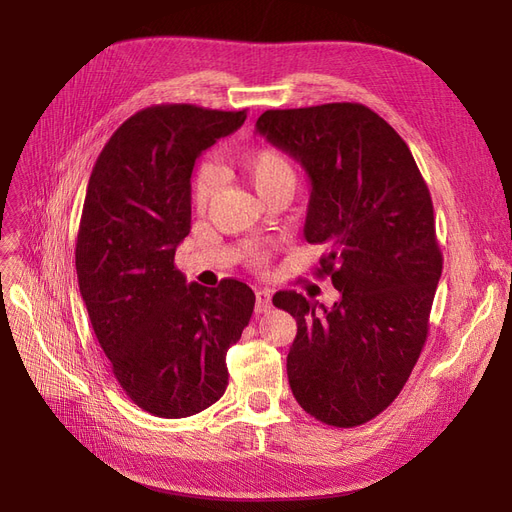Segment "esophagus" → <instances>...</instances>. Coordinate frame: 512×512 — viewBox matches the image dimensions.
I'll use <instances>...</instances> for the list:
<instances>
[{
    "instance_id": "34e87169",
    "label": "esophagus",
    "mask_w": 512,
    "mask_h": 512,
    "mask_svg": "<svg viewBox=\"0 0 512 512\" xmlns=\"http://www.w3.org/2000/svg\"><path fill=\"white\" fill-rule=\"evenodd\" d=\"M273 303H271V294L267 290H258L256 292V305H254V311L256 313H267L271 311Z\"/></svg>"
}]
</instances>
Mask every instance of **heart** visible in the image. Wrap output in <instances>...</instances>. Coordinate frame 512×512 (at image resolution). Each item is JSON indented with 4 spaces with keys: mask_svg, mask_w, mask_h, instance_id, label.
<instances>
[{
    "mask_svg": "<svg viewBox=\"0 0 512 512\" xmlns=\"http://www.w3.org/2000/svg\"><path fill=\"white\" fill-rule=\"evenodd\" d=\"M237 167L256 188L258 195H264V192L279 186H294L296 182V173L290 158L273 146H262L243 154L237 161ZM214 186L216 173L211 169H201L195 178V188H192V197H195L197 207L207 205L211 192H214Z\"/></svg>",
    "mask_w": 512,
    "mask_h": 512,
    "instance_id": "obj_1",
    "label": "heart"
}]
</instances>
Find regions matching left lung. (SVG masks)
<instances>
[{
  "label": "left lung",
  "mask_w": 512,
  "mask_h": 512,
  "mask_svg": "<svg viewBox=\"0 0 512 512\" xmlns=\"http://www.w3.org/2000/svg\"><path fill=\"white\" fill-rule=\"evenodd\" d=\"M256 133L309 175L305 239L322 245L330 309L294 290L273 305L296 320L288 381L322 424L354 428L385 411L428 339L443 273L430 190L404 139L362 103L267 110Z\"/></svg>",
  "instance_id": "obj_1"
}]
</instances>
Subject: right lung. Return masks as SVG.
<instances>
[{"label": "right lung", "instance_id": "obj_1", "mask_svg": "<svg viewBox=\"0 0 512 512\" xmlns=\"http://www.w3.org/2000/svg\"><path fill=\"white\" fill-rule=\"evenodd\" d=\"M248 112L167 103L139 110L103 146L88 180L76 271L95 337L122 390L156 417L201 413L226 392V351L256 296L239 279L186 284L175 248L190 233V175Z\"/></svg>", "mask_w": 512, "mask_h": 512}]
</instances>
